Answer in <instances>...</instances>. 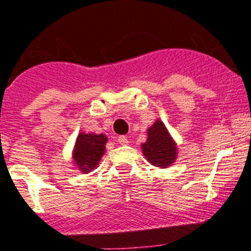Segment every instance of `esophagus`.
Masks as SVG:
<instances>
[{"label": "esophagus", "instance_id": "1", "mask_svg": "<svg viewBox=\"0 0 251 251\" xmlns=\"http://www.w3.org/2000/svg\"><path fill=\"white\" fill-rule=\"evenodd\" d=\"M118 142L121 145H127L128 144V138L126 136H119L118 137Z\"/></svg>", "mask_w": 251, "mask_h": 251}]
</instances>
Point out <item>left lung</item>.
Instances as JSON below:
<instances>
[{
	"instance_id": "obj_1",
	"label": "left lung",
	"mask_w": 251,
	"mask_h": 251,
	"mask_svg": "<svg viewBox=\"0 0 251 251\" xmlns=\"http://www.w3.org/2000/svg\"><path fill=\"white\" fill-rule=\"evenodd\" d=\"M141 149L146 160L154 167H171L177 159V144L160 119L149 128L148 140L141 145Z\"/></svg>"
}]
</instances>
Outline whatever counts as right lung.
Returning <instances> with one entry per match:
<instances>
[{"instance_id":"right-lung-1","label":"right lung","mask_w":251,"mask_h":251,"mask_svg":"<svg viewBox=\"0 0 251 251\" xmlns=\"http://www.w3.org/2000/svg\"><path fill=\"white\" fill-rule=\"evenodd\" d=\"M107 137L105 134L80 132L73 149V161L75 167L83 173H90L99 165L105 154Z\"/></svg>"}]
</instances>
